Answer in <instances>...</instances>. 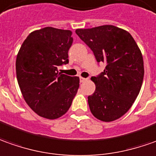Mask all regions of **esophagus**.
<instances>
[{
  "label": "esophagus",
  "mask_w": 156,
  "mask_h": 156,
  "mask_svg": "<svg viewBox=\"0 0 156 156\" xmlns=\"http://www.w3.org/2000/svg\"><path fill=\"white\" fill-rule=\"evenodd\" d=\"M80 83H83L85 82V81H87V78H82V77H80Z\"/></svg>",
  "instance_id": "esophagus-1"
}]
</instances>
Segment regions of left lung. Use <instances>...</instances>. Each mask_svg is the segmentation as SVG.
<instances>
[{
	"instance_id": "left-lung-1",
	"label": "left lung",
	"mask_w": 156,
	"mask_h": 156,
	"mask_svg": "<svg viewBox=\"0 0 156 156\" xmlns=\"http://www.w3.org/2000/svg\"><path fill=\"white\" fill-rule=\"evenodd\" d=\"M76 34L96 61L106 64L103 72L91 78L96 90L88 96L90 109L101 121H114L131 108L140 92L144 75L142 53L131 34L114 25L78 29Z\"/></svg>"
}]
</instances>
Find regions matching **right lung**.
I'll list each match as a JSON object with an SVG mask.
<instances>
[{
	"label": "right lung",
	"instance_id": "right-lung-1",
	"mask_svg": "<svg viewBox=\"0 0 156 156\" xmlns=\"http://www.w3.org/2000/svg\"><path fill=\"white\" fill-rule=\"evenodd\" d=\"M72 31L45 27L26 37L16 59V74L21 93L29 107L43 118L65 114L78 92L79 78L58 72L69 62Z\"/></svg>",
	"mask_w": 156,
	"mask_h": 156
}]
</instances>
